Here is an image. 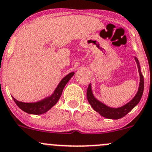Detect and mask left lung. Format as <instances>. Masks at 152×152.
<instances>
[{
  "label": "left lung",
  "instance_id": "obj_1",
  "mask_svg": "<svg viewBox=\"0 0 152 152\" xmlns=\"http://www.w3.org/2000/svg\"><path fill=\"white\" fill-rule=\"evenodd\" d=\"M135 61L138 64V70H139V75H140V84H139V89H138V92H137L136 95L134 97V98L129 102L127 104L124 105V106L120 107L118 108H113L108 107L107 105L103 104V103H100V101L95 98L93 96L92 92V89H91L90 84L88 86V88L87 90V97L89 104L92 107L94 110L99 114L101 115L102 116L108 119H121V118L124 117L126 114H128L129 112L138 103L140 102V99H141L142 95H143V88H144V81H143V76L142 75L141 72L140 70V65L138 60L136 57H135Z\"/></svg>",
  "mask_w": 152,
  "mask_h": 152
}]
</instances>
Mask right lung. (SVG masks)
Wrapping results in <instances>:
<instances>
[{
    "mask_svg": "<svg viewBox=\"0 0 152 152\" xmlns=\"http://www.w3.org/2000/svg\"><path fill=\"white\" fill-rule=\"evenodd\" d=\"M73 74H74V73L72 72V73H70L69 74L67 75L66 76H65L62 79V81H60V84H58L54 93L50 97H47V98L44 99L41 101L30 103L18 101L14 97H13V100L20 109H22V111L28 113V114L36 115L44 114L57 103L60 96H61L64 87L66 85L67 83L68 82V81L71 79L72 76H73Z\"/></svg>",
    "mask_w": 152,
    "mask_h": 152,
    "instance_id": "obj_1",
    "label": "right lung"
}]
</instances>
